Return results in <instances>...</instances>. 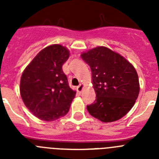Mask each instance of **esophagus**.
I'll use <instances>...</instances> for the list:
<instances>
[{"label":"esophagus","instance_id":"1","mask_svg":"<svg viewBox=\"0 0 159 159\" xmlns=\"http://www.w3.org/2000/svg\"><path fill=\"white\" fill-rule=\"evenodd\" d=\"M84 85L83 84H80V85H79L78 87H77V91H78L79 92H82L83 90H84Z\"/></svg>","mask_w":159,"mask_h":159}]
</instances>
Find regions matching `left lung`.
<instances>
[{
    "label": "left lung",
    "mask_w": 159,
    "mask_h": 159,
    "mask_svg": "<svg viewBox=\"0 0 159 159\" xmlns=\"http://www.w3.org/2000/svg\"><path fill=\"white\" fill-rule=\"evenodd\" d=\"M83 60L92 70V84L96 99L87 106L91 116L102 123H111L126 116L139 94L135 68L118 52L104 46L84 52Z\"/></svg>",
    "instance_id": "obj_1"
}]
</instances>
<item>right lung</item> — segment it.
<instances>
[{
    "instance_id": "obj_1",
    "label": "right lung",
    "mask_w": 159,
    "mask_h": 159,
    "mask_svg": "<svg viewBox=\"0 0 159 159\" xmlns=\"http://www.w3.org/2000/svg\"><path fill=\"white\" fill-rule=\"evenodd\" d=\"M69 50L60 44L42 49L25 67L20 92L26 107L38 119L52 122L66 116L76 92L70 88L62 66Z\"/></svg>"
}]
</instances>
